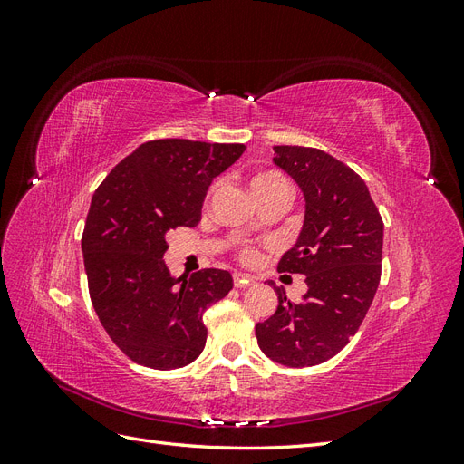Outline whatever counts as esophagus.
Segmentation results:
<instances>
[{
  "label": "esophagus",
  "instance_id": "esophagus-1",
  "mask_svg": "<svg viewBox=\"0 0 464 464\" xmlns=\"http://www.w3.org/2000/svg\"><path fill=\"white\" fill-rule=\"evenodd\" d=\"M232 278H234V286H236V288H246V286H249V285H254V283H256V278H254V276L244 275V273H234V275H232Z\"/></svg>",
  "mask_w": 464,
  "mask_h": 464
}]
</instances>
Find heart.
Wrapping results in <instances>:
<instances>
[{"instance_id": "heart-1", "label": "heart", "mask_w": 464, "mask_h": 464, "mask_svg": "<svg viewBox=\"0 0 464 464\" xmlns=\"http://www.w3.org/2000/svg\"><path fill=\"white\" fill-rule=\"evenodd\" d=\"M249 186H251V191H254V195H257V193H263L266 189H273V188H278V186L288 188V181L278 172L266 170V172H257V174L251 176ZM237 257H240V261L246 263V265H256L259 261L261 254H259V249L254 247V246H242L240 251H237Z\"/></svg>"}]
</instances>
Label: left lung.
<instances>
[{
  "label": "left lung",
  "mask_w": 464,
  "mask_h": 464,
  "mask_svg": "<svg viewBox=\"0 0 464 464\" xmlns=\"http://www.w3.org/2000/svg\"><path fill=\"white\" fill-rule=\"evenodd\" d=\"M273 149L275 164L305 198L298 242L276 269L305 275L307 292L290 302L276 288V312L257 323L256 334L266 358L310 368L339 354L370 310L382 278L383 220L368 186L344 162L314 147Z\"/></svg>",
  "instance_id": "1"
}]
</instances>
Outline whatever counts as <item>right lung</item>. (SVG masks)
I'll return each mask as SVG.
<instances>
[{
	"instance_id": "add662e5",
	"label": "right lung",
	"mask_w": 464,
	"mask_h": 464,
	"mask_svg": "<svg viewBox=\"0 0 464 464\" xmlns=\"http://www.w3.org/2000/svg\"><path fill=\"white\" fill-rule=\"evenodd\" d=\"M244 150L242 143L157 139L114 166L94 191L81 240L91 302L135 363L176 370L203 353V314L232 290V275L172 276L162 259L166 236L198 227L210 181Z\"/></svg>"
}]
</instances>
